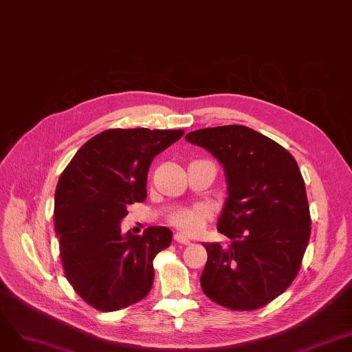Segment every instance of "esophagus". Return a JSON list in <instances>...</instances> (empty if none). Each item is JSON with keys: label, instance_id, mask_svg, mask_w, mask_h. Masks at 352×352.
<instances>
[{"label": "esophagus", "instance_id": "34e87169", "mask_svg": "<svg viewBox=\"0 0 352 352\" xmlns=\"http://www.w3.org/2000/svg\"><path fill=\"white\" fill-rule=\"evenodd\" d=\"M174 241L178 242V243H183V245H190V243H191L190 239L186 238L184 235H181V233H175V235H174Z\"/></svg>", "mask_w": 352, "mask_h": 352}]
</instances>
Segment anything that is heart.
Wrapping results in <instances>:
<instances>
[{
	"mask_svg": "<svg viewBox=\"0 0 352 352\" xmlns=\"http://www.w3.org/2000/svg\"><path fill=\"white\" fill-rule=\"evenodd\" d=\"M212 217V210L207 206H196L191 209L175 212L169 217V223L186 235H197L204 228L206 222Z\"/></svg>",
	"mask_w": 352,
	"mask_h": 352,
	"instance_id": "b5f03b06",
	"label": "heart"
}]
</instances>
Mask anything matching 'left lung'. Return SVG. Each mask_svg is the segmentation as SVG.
I'll return each mask as SVG.
<instances>
[{
    "label": "left lung",
    "mask_w": 352,
    "mask_h": 352,
    "mask_svg": "<svg viewBox=\"0 0 352 352\" xmlns=\"http://www.w3.org/2000/svg\"><path fill=\"white\" fill-rule=\"evenodd\" d=\"M186 140L223 165L228 186L217 230L232 243H204L201 289L232 310L263 307L293 283L310 238L300 169L289 151L246 126L199 129Z\"/></svg>",
    "instance_id": "1"
}]
</instances>
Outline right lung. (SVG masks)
<instances>
[{"label":"right lung","instance_id":"add662e5","mask_svg":"<svg viewBox=\"0 0 352 352\" xmlns=\"http://www.w3.org/2000/svg\"><path fill=\"white\" fill-rule=\"evenodd\" d=\"M183 130L110 129L91 138L63 169L55 191V230L65 276L101 311L138 303L153 284V258L173 232L151 226L122 233L127 206L145 201L153 158Z\"/></svg>","mask_w":352,"mask_h":352}]
</instances>
